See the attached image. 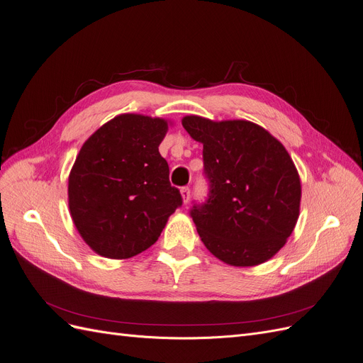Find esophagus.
<instances>
[{
    "label": "esophagus",
    "instance_id": "1",
    "mask_svg": "<svg viewBox=\"0 0 363 363\" xmlns=\"http://www.w3.org/2000/svg\"><path fill=\"white\" fill-rule=\"evenodd\" d=\"M181 196H182V201L186 204L189 201V196H191V191H189L188 186L181 188Z\"/></svg>",
    "mask_w": 363,
    "mask_h": 363
}]
</instances>
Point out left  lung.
<instances>
[{
  "label": "left lung",
  "instance_id": "obj_1",
  "mask_svg": "<svg viewBox=\"0 0 363 363\" xmlns=\"http://www.w3.org/2000/svg\"><path fill=\"white\" fill-rule=\"evenodd\" d=\"M182 126L203 144L208 199L191 218L206 249L231 266L274 257L300 213L301 184L289 151L249 121L185 116Z\"/></svg>",
  "mask_w": 363,
  "mask_h": 363
}]
</instances>
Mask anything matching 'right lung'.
Here are the masks:
<instances>
[{
  "mask_svg": "<svg viewBox=\"0 0 363 363\" xmlns=\"http://www.w3.org/2000/svg\"><path fill=\"white\" fill-rule=\"evenodd\" d=\"M167 121L125 113L84 143L69 175V211L91 249L129 259L155 244L182 204L159 145Z\"/></svg>",
  "mask_w": 363,
  "mask_h": 363,
  "instance_id": "obj_1",
  "label": "right lung"
}]
</instances>
